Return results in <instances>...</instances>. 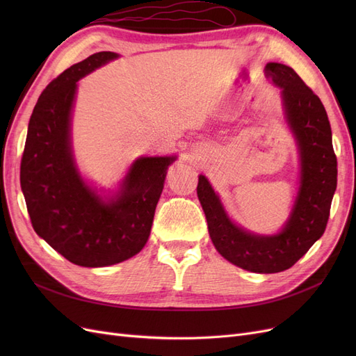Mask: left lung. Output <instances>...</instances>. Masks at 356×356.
Masks as SVG:
<instances>
[{
	"instance_id": "1",
	"label": "left lung",
	"mask_w": 356,
	"mask_h": 356,
	"mask_svg": "<svg viewBox=\"0 0 356 356\" xmlns=\"http://www.w3.org/2000/svg\"><path fill=\"white\" fill-rule=\"evenodd\" d=\"M264 71L282 89L286 120L300 154V188L286 224L273 236L246 232L227 217L203 175L197 196L211 239L225 260L254 273H277L293 267L324 234L337 187V157L328 115L318 96L284 63L270 62Z\"/></svg>"
}]
</instances>
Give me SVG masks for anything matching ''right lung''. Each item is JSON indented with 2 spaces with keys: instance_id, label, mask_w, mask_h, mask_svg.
<instances>
[{
  "instance_id": "add662e5",
  "label": "right lung",
  "mask_w": 356,
  "mask_h": 356,
  "mask_svg": "<svg viewBox=\"0 0 356 356\" xmlns=\"http://www.w3.org/2000/svg\"><path fill=\"white\" fill-rule=\"evenodd\" d=\"M118 58L99 51L50 81L29 118L20 186L35 233L68 261L104 267L136 255L148 241L168 166L177 157H139L114 196L104 199L80 177L71 149L77 81Z\"/></svg>"
}]
</instances>
